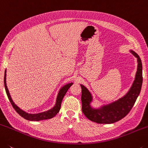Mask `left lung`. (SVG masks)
<instances>
[{
	"label": "left lung",
	"mask_w": 148,
	"mask_h": 148,
	"mask_svg": "<svg viewBox=\"0 0 148 148\" xmlns=\"http://www.w3.org/2000/svg\"><path fill=\"white\" fill-rule=\"evenodd\" d=\"M130 52L137 58V71L131 87L122 98L99 108H93L90 106L92 96L85 86L81 84L82 111L89 120L100 124H111L122 119L131 110L141 91L143 79L141 59L134 51L130 50Z\"/></svg>",
	"instance_id": "1"
}]
</instances>
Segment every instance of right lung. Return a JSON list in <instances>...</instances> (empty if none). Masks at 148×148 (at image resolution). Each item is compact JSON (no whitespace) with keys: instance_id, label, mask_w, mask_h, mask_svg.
<instances>
[{"instance_id":"right-lung-1","label":"right lung","mask_w":148,"mask_h":148,"mask_svg":"<svg viewBox=\"0 0 148 148\" xmlns=\"http://www.w3.org/2000/svg\"><path fill=\"white\" fill-rule=\"evenodd\" d=\"M6 77V69L5 70V72H4V87H5L7 96H8V98L9 99L10 101L12 106V107L14 108V110L16 111V112L18 113L19 115L21 116V117H23L24 119H25L27 120L32 121H41V120L50 119L54 117V116L58 114V113L60 111V108H61V104H62L63 98H64V96L65 95V94H66L67 91L68 90V89L70 88V86L73 84V83H68L65 84V85H64V86L60 88L59 92L58 94L56 101L55 106L52 109H50V110H48L47 111H45V112L35 113V114H31V113H28L25 112V111H23L22 110H21L20 108L18 107V106L14 103L12 99L11 98L10 94L9 93L8 89L7 88Z\"/></svg>"}]
</instances>
